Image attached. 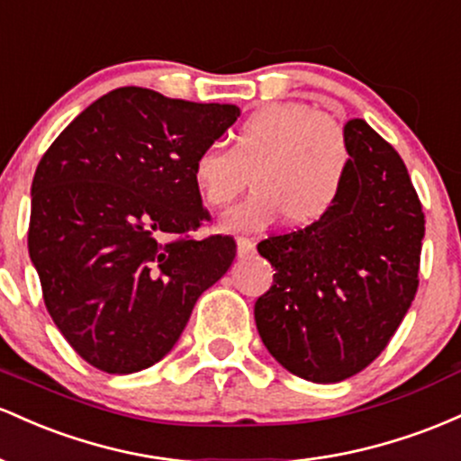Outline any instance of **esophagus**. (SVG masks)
<instances>
[{"mask_svg":"<svg viewBox=\"0 0 461 461\" xmlns=\"http://www.w3.org/2000/svg\"><path fill=\"white\" fill-rule=\"evenodd\" d=\"M255 252V241L248 240V237H237V255L248 257Z\"/></svg>","mask_w":461,"mask_h":461,"instance_id":"1","label":"esophagus"}]
</instances>
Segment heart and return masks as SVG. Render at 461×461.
<instances>
[{"label": "heart", "mask_w": 461, "mask_h": 461, "mask_svg": "<svg viewBox=\"0 0 461 461\" xmlns=\"http://www.w3.org/2000/svg\"><path fill=\"white\" fill-rule=\"evenodd\" d=\"M346 167L344 132L324 113L304 102H272L241 122L232 148L200 149L191 180L209 209H221L252 174L255 191L221 217V229L258 232L283 217L294 226L327 220L342 198Z\"/></svg>", "instance_id": "obj_1"}]
</instances>
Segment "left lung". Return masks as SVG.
<instances>
[{"label": "left lung", "mask_w": 461, "mask_h": 461, "mask_svg": "<svg viewBox=\"0 0 461 461\" xmlns=\"http://www.w3.org/2000/svg\"><path fill=\"white\" fill-rule=\"evenodd\" d=\"M344 189L327 220L257 246L274 285L257 330L283 368L338 384L372 364L418 289L425 215L405 163L364 119L344 123Z\"/></svg>", "instance_id": "obj_1"}]
</instances>
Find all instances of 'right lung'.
Segmentation results:
<instances>
[{
	"instance_id": "right-lung-1",
	"label": "right lung",
	"mask_w": 461,
	"mask_h": 461,
	"mask_svg": "<svg viewBox=\"0 0 461 461\" xmlns=\"http://www.w3.org/2000/svg\"><path fill=\"white\" fill-rule=\"evenodd\" d=\"M240 115L235 104L122 86L41 158L30 258L54 324L97 370L131 375L161 361L200 294L230 267V237H189L209 220L191 163Z\"/></svg>"
}]
</instances>
